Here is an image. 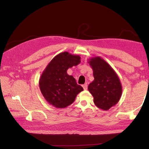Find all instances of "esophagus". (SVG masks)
<instances>
[{
    "label": "esophagus",
    "mask_w": 149,
    "mask_h": 149,
    "mask_svg": "<svg viewBox=\"0 0 149 149\" xmlns=\"http://www.w3.org/2000/svg\"><path fill=\"white\" fill-rule=\"evenodd\" d=\"M83 89H84V90H86V89H88V84H87V83L84 84L83 85Z\"/></svg>",
    "instance_id": "1"
}]
</instances>
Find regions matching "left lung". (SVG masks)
<instances>
[{
  "instance_id": "8db88e82",
  "label": "left lung",
  "mask_w": 149,
  "mask_h": 149,
  "mask_svg": "<svg viewBox=\"0 0 149 149\" xmlns=\"http://www.w3.org/2000/svg\"><path fill=\"white\" fill-rule=\"evenodd\" d=\"M88 61L94 78L88 90L94 97V104L107 111L120 99L123 89L120 79L112 68L100 56L93 57Z\"/></svg>"
}]
</instances>
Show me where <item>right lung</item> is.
I'll use <instances>...</instances> for the list:
<instances>
[{
    "instance_id": "right-lung-1",
    "label": "right lung",
    "mask_w": 149,
    "mask_h": 149,
    "mask_svg": "<svg viewBox=\"0 0 149 149\" xmlns=\"http://www.w3.org/2000/svg\"><path fill=\"white\" fill-rule=\"evenodd\" d=\"M81 57L67 52L54 57L40 76L39 87L46 101L56 108H65L73 103L83 88L67 70L80 63Z\"/></svg>"
}]
</instances>
